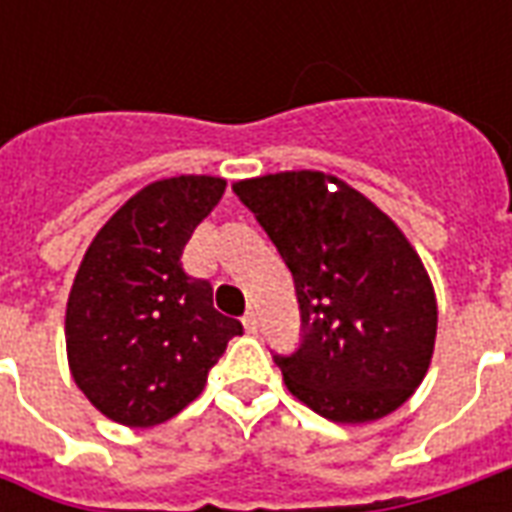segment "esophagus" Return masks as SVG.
I'll list each match as a JSON object with an SVG mask.
<instances>
[{
    "mask_svg": "<svg viewBox=\"0 0 512 512\" xmlns=\"http://www.w3.org/2000/svg\"><path fill=\"white\" fill-rule=\"evenodd\" d=\"M244 329L249 334H255L257 332V312L255 310H249L244 315Z\"/></svg>",
    "mask_w": 512,
    "mask_h": 512,
    "instance_id": "1",
    "label": "esophagus"
}]
</instances>
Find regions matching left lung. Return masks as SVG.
Returning a JSON list of instances; mask_svg holds the SVG:
<instances>
[{"mask_svg": "<svg viewBox=\"0 0 512 512\" xmlns=\"http://www.w3.org/2000/svg\"><path fill=\"white\" fill-rule=\"evenodd\" d=\"M296 282L299 351L274 356L290 395L362 425L406 403L436 345V293L403 230L345 180L296 169L233 183Z\"/></svg>", "mask_w": 512, "mask_h": 512, "instance_id": "1", "label": "left lung"}]
</instances>
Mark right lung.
Listing matches in <instances>:
<instances>
[{
    "instance_id": "obj_1",
    "label": "right lung",
    "mask_w": 512,
    "mask_h": 512,
    "mask_svg": "<svg viewBox=\"0 0 512 512\" xmlns=\"http://www.w3.org/2000/svg\"><path fill=\"white\" fill-rule=\"evenodd\" d=\"M227 180L178 175L147 183L95 233L73 279L65 348L76 386L126 428L167 422L200 395L244 326L213 310V288L180 255L219 205Z\"/></svg>"
}]
</instances>
